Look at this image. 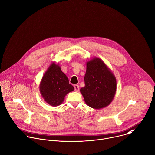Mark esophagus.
<instances>
[{"label": "esophagus", "instance_id": "esophagus-1", "mask_svg": "<svg viewBox=\"0 0 155 155\" xmlns=\"http://www.w3.org/2000/svg\"><path fill=\"white\" fill-rule=\"evenodd\" d=\"M74 90L76 91H78L79 90V85H77V84H75V85H74Z\"/></svg>", "mask_w": 155, "mask_h": 155}]
</instances>
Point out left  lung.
<instances>
[{"instance_id": "obj_1", "label": "left lung", "mask_w": 155, "mask_h": 155, "mask_svg": "<svg viewBox=\"0 0 155 155\" xmlns=\"http://www.w3.org/2000/svg\"><path fill=\"white\" fill-rule=\"evenodd\" d=\"M84 81L85 85L80 91L88 106L99 109L110 104L116 93V81L102 60L94 58L87 63Z\"/></svg>"}]
</instances>
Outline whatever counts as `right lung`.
Wrapping results in <instances>:
<instances>
[{
  "mask_svg": "<svg viewBox=\"0 0 155 155\" xmlns=\"http://www.w3.org/2000/svg\"><path fill=\"white\" fill-rule=\"evenodd\" d=\"M74 90L67 76L54 63L51 64L42 78L40 91L44 100L52 106L62 103L65 95Z\"/></svg>",
  "mask_w": 155,
  "mask_h": 155,
  "instance_id": "obj_1",
  "label": "right lung"
}]
</instances>
